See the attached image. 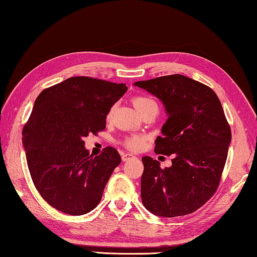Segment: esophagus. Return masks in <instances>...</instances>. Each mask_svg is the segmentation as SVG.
Here are the masks:
<instances>
[{"label": "esophagus", "instance_id": "esophagus-1", "mask_svg": "<svg viewBox=\"0 0 257 257\" xmlns=\"http://www.w3.org/2000/svg\"><path fill=\"white\" fill-rule=\"evenodd\" d=\"M134 158H135V156H133V155H130V154H123L122 157H121V159H122L123 162H125V161H129V160L134 159Z\"/></svg>", "mask_w": 257, "mask_h": 257}]
</instances>
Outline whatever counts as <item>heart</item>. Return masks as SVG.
Instances as JSON below:
<instances>
[{
	"mask_svg": "<svg viewBox=\"0 0 257 257\" xmlns=\"http://www.w3.org/2000/svg\"><path fill=\"white\" fill-rule=\"evenodd\" d=\"M133 102H134V106L136 107V109H137L139 112L141 110H144V109L147 108V107H149L151 105H156V102L154 100L150 99V98H148V97H145V96H136V97H134ZM113 110H114V107H111L110 109H109V111L107 113V119L108 120L111 118ZM122 144H123L124 147H127L128 149L137 151V150H140L144 147L145 137H144V136H140V135L129 136V137H127L123 140Z\"/></svg>",
	"mask_w": 257,
	"mask_h": 257,
	"instance_id": "heart-1",
	"label": "heart"
}]
</instances>
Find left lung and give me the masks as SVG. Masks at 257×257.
<instances>
[{"label":"left lung","instance_id":"8db88e82","mask_svg":"<svg viewBox=\"0 0 257 257\" xmlns=\"http://www.w3.org/2000/svg\"><path fill=\"white\" fill-rule=\"evenodd\" d=\"M135 86L165 105L168 119L155 152L174 157L165 169L151 157L143 158V204L158 216L190 214L215 193L225 166L231 128L221 101L209 86L179 74Z\"/></svg>","mask_w":257,"mask_h":257}]
</instances>
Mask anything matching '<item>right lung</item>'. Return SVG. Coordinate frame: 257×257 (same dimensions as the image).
<instances>
[{
  "label": "right lung",
  "instance_id": "obj_1",
  "mask_svg": "<svg viewBox=\"0 0 257 257\" xmlns=\"http://www.w3.org/2000/svg\"><path fill=\"white\" fill-rule=\"evenodd\" d=\"M127 89L125 84L78 76L36 98L22 141L33 183L56 210L83 215L100 202L121 158L112 147L92 157L83 138L105 130L109 109Z\"/></svg>",
  "mask_w": 257,
  "mask_h": 257
}]
</instances>
